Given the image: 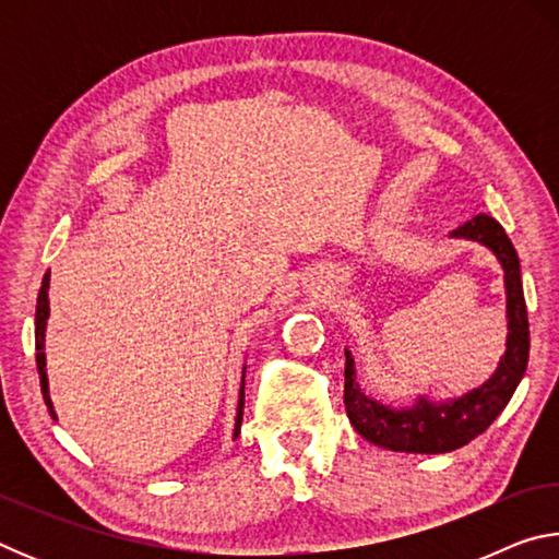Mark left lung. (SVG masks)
<instances>
[{
  "label": "left lung",
  "instance_id": "8db88e82",
  "mask_svg": "<svg viewBox=\"0 0 559 559\" xmlns=\"http://www.w3.org/2000/svg\"><path fill=\"white\" fill-rule=\"evenodd\" d=\"M456 239H468L488 246L506 273V318L508 340L498 370L476 390L456 400L433 402L416 396L412 406H386L362 392L357 382L355 359L345 349V409L359 437L374 447L402 453H447L466 447L484 433L496 416L506 409L527 367L530 328L520 281V261L508 234L493 216L478 214L451 231Z\"/></svg>",
  "mask_w": 559,
  "mask_h": 559
}]
</instances>
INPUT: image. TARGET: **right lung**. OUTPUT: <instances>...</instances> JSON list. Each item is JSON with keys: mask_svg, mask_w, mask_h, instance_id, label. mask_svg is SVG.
I'll return each mask as SVG.
<instances>
[{"mask_svg": "<svg viewBox=\"0 0 559 559\" xmlns=\"http://www.w3.org/2000/svg\"><path fill=\"white\" fill-rule=\"evenodd\" d=\"M49 273H46L41 281V290L39 298H36V370H39V380H41V394L44 402L49 406V414L56 421V412H53V402L49 396V377H46V353H44V343H46V320H49ZM243 377H246V365H243ZM243 377H241V390H239V406H236V424H234V437H239L241 431V416H243Z\"/></svg>", "mask_w": 559, "mask_h": 559, "instance_id": "right-lung-1", "label": "right lung"}]
</instances>
